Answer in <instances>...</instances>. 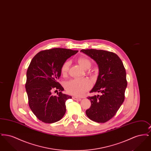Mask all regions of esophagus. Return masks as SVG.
Here are the masks:
<instances>
[{"instance_id": "34e87169", "label": "esophagus", "mask_w": 151, "mask_h": 151, "mask_svg": "<svg viewBox=\"0 0 151 151\" xmlns=\"http://www.w3.org/2000/svg\"><path fill=\"white\" fill-rule=\"evenodd\" d=\"M72 99H73V100H75L76 101L81 100V99L80 98H79V97H76V96H73V97H72Z\"/></svg>"}]
</instances>
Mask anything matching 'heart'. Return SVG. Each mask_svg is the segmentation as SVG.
<instances>
[{"label":"heart","instance_id":"b5f03b06","mask_svg":"<svg viewBox=\"0 0 151 151\" xmlns=\"http://www.w3.org/2000/svg\"><path fill=\"white\" fill-rule=\"evenodd\" d=\"M78 62L80 65L85 70L91 67V62L85 58H80ZM70 62L67 61L63 63L61 67V73L65 75L69 70ZM92 86V83L89 80L87 79H72L67 81L65 87L67 93L76 96H80L89 90Z\"/></svg>","mask_w":151,"mask_h":151}]
</instances>
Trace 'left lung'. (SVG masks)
Segmentation results:
<instances>
[{
    "mask_svg": "<svg viewBox=\"0 0 151 151\" xmlns=\"http://www.w3.org/2000/svg\"><path fill=\"white\" fill-rule=\"evenodd\" d=\"M80 51L95 60L99 68L96 83L90 93L101 94L88 97L91 106L86 113L93 121L105 123L115 115L124 100L127 85L124 67L121 59L113 52L96 49Z\"/></svg>",
    "mask_w": 151,
    "mask_h": 151,
    "instance_id": "8db88e82",
    "label": "left lung"
}]
</instances>
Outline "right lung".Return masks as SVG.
I'll list each match as a JSON object with an SVG mask.
<instances>
[{
    "label": "right lung",
    "instance_id": "1",
    "mask_svg": "<svg viewBox=\"0 0 151 151\" xmlns=\"http://www.w3.org/2000/svg\"><path fill=\"white\" fill-rule=\"evenodd\" d=\"M78 52L54 48L39 52L31 60L27 72L25 88L29 107L42 122H58L65 115V101L72 97L62 93L64 88L57 80L65 60ZM53 90L61 92L58 96H53L51 93Z\"/></svg>",
    "mask_w": 151,
    "mask_h": 151
}]
</instances>
